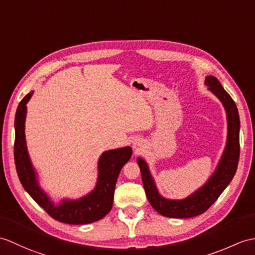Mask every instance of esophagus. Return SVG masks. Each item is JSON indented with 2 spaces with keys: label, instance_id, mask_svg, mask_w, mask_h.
Here are the masks:
<instances>
[{
  "label": "esophagus",
  "instance_id": "34e87169",
  "mask_svg": "<svg viewBox=\"0 0 255 255\" xmlns=\"http://www.w3.org/2000/svg\"><path fill=\"white\" fill-rule=\"evenodd\" d=\"M133 146H134V147H137V150H138V144H137V143H134V144H133Z\"/></svg>",
  "mask_w": 255,
  "mask_h": 255
}]
</instances>
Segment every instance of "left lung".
<instances>
[{"mask_svg": "<svg viewBox=\"0 0 255 255\" xmlns=\"http://www.w3.org/2000/svg\"><path fill=\"white\" fill-rule=\"evenodd\" d=\"M205 85L223 103L227 114L228 125L226 147H225L224 154L218 163L215 173L211 176L208 182L186 199L167 200L157 192L154 180L152 178L146 163L141 157L137 158L146 198L152 208L163 216L170 218H188L202 214L206 210H209L210 206L226 189L234 178L237 167H238L240 155V120L236 103L215 77H205Z\"/></svg>", "mask_w": 255, "mask_h": 255, "instance_id": "left-lung-1", "label": "left lung"}]
</instances>
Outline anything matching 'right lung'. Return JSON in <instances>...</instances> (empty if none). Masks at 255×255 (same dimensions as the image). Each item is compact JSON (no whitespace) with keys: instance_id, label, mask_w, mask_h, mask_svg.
<instances>
[{"instance_id":"add662e5","label":"right lung","mask_w":255,"mask_h":255,"mask_svg":"<svg viewBox=\"0 0 255 255\" xmlns=\"http://www.w3.org/2000/svg\"><path fill=\"white\" fill-rule=\"evenodd\" d=\"M33 92L28 93L17 108L15 115L14 158L17 175L22 187L30 197L54 220L65 224L82 225L103 218L113 206L114 191L118 175L129 158L130 146L104 152L99 158V177L97 187L92 192L78 200H63L55 205L39 187L35 171L28 155L25 139V120L27 102Z\"/></svg>"}]
</instances>
